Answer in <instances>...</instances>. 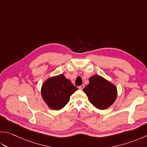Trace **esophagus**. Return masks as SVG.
Segmentation results:
<instances>
[{
	"instance_id": "esophagus-1",
	"label": "esophagus",
	"mask_w": 147,
	"mask_h": 147,
	"mask_svg": "<svg viewBox=\"0 0 147 147\" xmlns=\"http://www.w3.org/2000/svg\"><path fill=\"white\" fill-rule=\"evenodd\" d=\"M84 87H85V85H82L79 86V87H78V88H79V89H80V90H83V88H84Z\"/></svg>"
}]
</instances>
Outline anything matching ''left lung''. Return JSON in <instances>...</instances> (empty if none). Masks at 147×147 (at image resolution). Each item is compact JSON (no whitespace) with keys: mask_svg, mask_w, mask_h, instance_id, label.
Listing matches in <instances>:
<instances>
[{"mask_svg":"<svg viewBox=\"0 0 147 147\" xmlns=\"http://www.w3.org/2000/svg\"><path fill=\"white\" fill-rule=\"evenodd\" d=\"M90 102L99 110H105L117 98V90L114 85L99 75L89 78V84L83 88Z\"/></svg>","mask_w":147,"mask_h":147,"instance_id":"8db88e82","label":"left lung"}]
</instances>
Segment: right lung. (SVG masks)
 <instances>
[{"mask_svg": "<svg viewBox=\"0 0 147 147\" xmlns=\"http://www.w3.org/2000/svg\"><path fill=\"white\" fill-rule=\"evenodd\" d=\"M77 90L78 88L62 74L50 78L43 83L41 94L49 108L59 110L64 107L70 96Z\"/></svg>", "mask_w": 147, "mask_h": 147, "instance_id": "right-lung-1", "label": "right lung"}]
</instances>
